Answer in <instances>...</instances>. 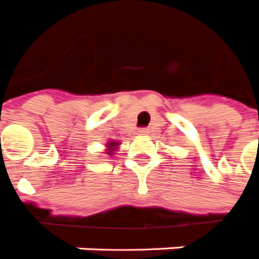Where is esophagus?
<instances>
[{"instance_id": "obj_1", "label": "esophagus", "mask_w": 259, "mask_h": 259, "mask_svg": "<svg viewBox=\"0 0 259 259\" xmlns=\"http://www.w3.org/2000/svg\"><path fill=\"white\" fill-rule=\"evenodd\" d=\"M138 133L141 134V135H146V134L149 133V131H148V128H141Z\"/></svg>"}]
</instances>
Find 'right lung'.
Wrapping results in <instances>:
<instances>
[{
    "instance_id": "right-lung-1",
    "label": "right lung",
    "mask_w": 259,
    "mask_h": 259,
    "mask_svg": "<svg viewBox=\"0 0 259 259\" xmlns=\"http://www.w3.org/2000/svg\"><path fill=\"white\" fill-rule=\"evenodd\" d=\"M113 146H115V144H109V146H107V148H110V149H111Z\"/></svg>"
}]
</instances>
